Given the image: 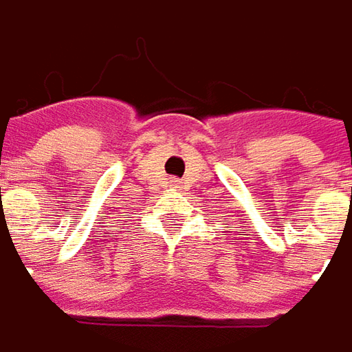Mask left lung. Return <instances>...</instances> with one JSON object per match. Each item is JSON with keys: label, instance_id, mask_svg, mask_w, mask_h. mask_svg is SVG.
<instances>
[{"label": "left lung", "instance_id": "1", "mask_svg": "<svg viewBox=\"0 0 352 352\" xmlns=\"http://www.w3.org/2000/svg\"><path fill=\"white\" fill-rule=\"evenodd\" d=\"M241 236H243V234H241Z\"/></svg>", "mask_w": 352, "mask_h": 352}]
</instances>
